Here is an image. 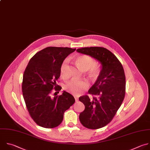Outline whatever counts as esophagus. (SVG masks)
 Here are the masks:
<instances>
[{"label":"esophagus","mask_w":150,"mask_h":150,"mask_svg":"<svg viewBox=\"0 0 150 150\" xmlns=\"http://www.w3.org/2000/svg\"><path fill=\"white\" fill-rule=\"evenodd\" d=\"M75 101H76V102L78 101V97L75 96Z\"/></svg>","instance_id":"34e87169"}]
</instances>
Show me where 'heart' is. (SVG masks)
Listing matches in <instances>:
<instances>
[{
	"instance_id": "obj_1",
	"label": "heart",
	"mask_w": 150,
	"mask_h": 150,
	"mask_svg": "<svg viewBox=\"0 0 150 150\" xmlns=\"http://www.w3.org/2000/svg\"><path fill=\"white\" fill-rule=\"evenodd\" d=\"M76 62L79 68L83 71L89 69L90 74L93 76H96L99 72V68L95 65V60L90 56L82 55L78 56L76 59ZM68 67V61L66 60L62 64L61 68V73L62 75H66V71ZM89 86V82L86 80H72L65 86V89L74 95H80L85 90L87 89Z\"/></svg>"
}]
</instances>
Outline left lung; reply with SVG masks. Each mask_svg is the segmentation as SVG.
I'll use <instances>...</instances> for the list:
<instances>
[{"label":"left lung","mask_w":150,"mask_h":150,"mask_svg":"<svg viewBox=\"0 0 150 150\" xmlns=\"http://www.w3.org/2000/svg\"><path fill=\"white\" fill-rule=\"evenodd\" d=\"M100 62L101 69L88 95L79 98L85 105L79 114L81 123L89 129L101 128L110 123L121 105L125 93V76L122 64L109 50L103 47H86L76 50Z\"/></svg>","instance_id":"left-lung-1"}]
</instances>
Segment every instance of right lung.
I'll return each mask as SVG.
<instances>
[{
  "label": "right lung",
  "mask_w": 150,
  "mask_h": 150,
  "mask_svg": "<svg viewBox=\"0 0 150 150\" xmlns=\"http://www.w3.org/2000/svg\"><path fill=\"white\" fill-rule=\"evenodd\" d=\"M76 49L47 47L37 52L29 61L23 76L22 92L28 111L33 121L46 128L58 127L64 114L75 103L74 97L64 91L56 81L61 75L65 59ZM55 96H51L52 91Z\"/></svg>",
  "instance_id": "add662e5"
}]
</instances>
